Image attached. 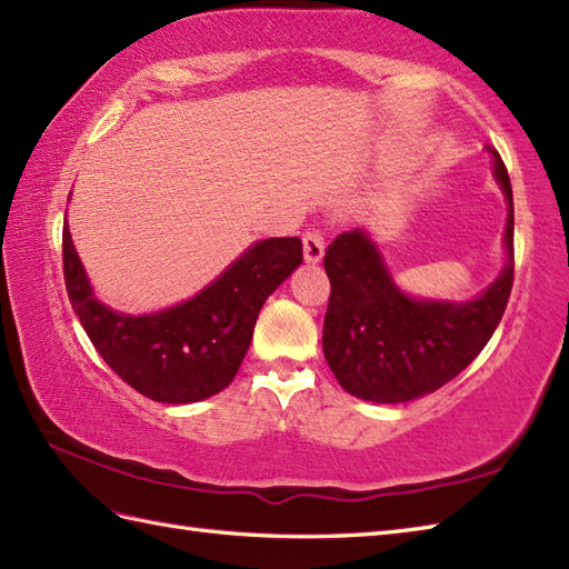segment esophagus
Here are the masks:
<instances>
[{
	"label": "esophagus",
	"mask_w": 569,
	"mask_h": 569,
	"mask_svg": "<svg viewBox=\"0 0 569 569\" xmlns=\"http://www.w3.org/2000/svg\"><path fill=\"white\" fill-rule=\"evenodd\" d=\"M302 254L308 263H320L325 257V237L320 232L302 234Z\"/></svg>",
	"instance_id": "esophagus-1"
}]
</instances>
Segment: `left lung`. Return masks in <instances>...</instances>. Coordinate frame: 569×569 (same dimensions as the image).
Wrapping results in <instances>:
<instances>
[{
	"label": "left lung",
	"instance_id": "left-lung-1",
	"mask_svg": "<svg viewBox=\"0 0 569 569\" xmlns=\"http://www.w3.org/2000/svg\"><path fill=\"white\" fill-rule=\"evenodd\" d=\"M492 171L509 213L507 263L492 286L470 300L412 298L398 288L366 230L341 232L327 247L332 283L322 329L325 359L339 386L368 402H409L453 380L475 361L505 315L513 283V198L495 148Z\"/></svg>",
	"mask_w": 569,
	"mask_h": 569
}]
</instances>
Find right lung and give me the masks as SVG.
I'll return each mask as SVG.
<instances>
[{
	"label": "right lung",
	"mask_w": 569,
	"mask_h": 569,
	"mask_svg": "<svg viewBox=\"0 0 569 569\" xmlns=\"http://www.w3.org/2000/svg\"><path fill=\"white\" fill-rule=\"evenodd\" d=\"M62 263L72 310L111 371L154 402L189 405L230 386L261 306L302 263V242H254L193 298L150 315L116 312L94 298L68 222Z\"/></svg>",
	"instance_id": "right-lung-1"
}]
</instances>
